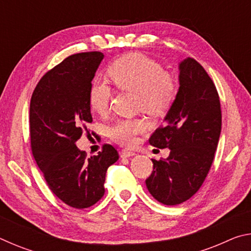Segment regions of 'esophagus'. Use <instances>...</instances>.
<instances>
[{
    "mask_svg": "<svg viewBox=\"0 0 251 251\" xmlns=\"http://www.w3.org/2000/svg\"><path fill=\"white\" fill-rule=\"evenodd\" d=\"M136 155L135 151H127V150H124L121 151V157L122 158H128V157H131Z\"/></svg>",
    "mask_w": 251,
    "mask_h": 251,
    "instance_id": "obj_1",
    "label": "esophagus"
}]
</instances>
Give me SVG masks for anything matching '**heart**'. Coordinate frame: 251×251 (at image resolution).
Listing matches in <instances>:
<instances>
[{
  "instance_id": "heart-1",
  "label": "heart",
  "mask_w": 251,
  "mask_h": 251,
  "mask_svg": "<svg viewBox=\"0 0 251 251\" xmlns=\"http://www.w3.org/2000/svg\"><path fill=\"white\" fill-rule=\"evenodd\" d=\"M107 74L118 90L135 92L136 107L151 115L166 113L175 100L177 85L174 76L142 53H129L117 58L109 65ZM112 96V88L107 84L94 80L88 91V103L93 112L99 115L107 114ZM146 127L143 118H122L108 127L107 133L114 142L131 146Z\"/></svg>"
}]
</instances>
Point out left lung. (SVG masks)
I'll use <instances>...</instances> for the list:
<instances>
[{"label": "left lung", "instance_id": "8db88e82", "mask_svg": "<svg viewBox=\"0 0 251 251\" xmlns=\"http://www.w3.org/2000/svg\"><path fill=\"white\" fill-rule=\"evenodd\" d=\"M222 130L218 92L196 59L179 64V88L165 124L157 128L150 144L169 148L166 159H151L148 192L167 206L179 205L201 188L211 167Z\"/></svg>", "mask_w": 251, "mask_h": 251}]
</instances>
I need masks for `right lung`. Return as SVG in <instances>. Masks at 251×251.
Instances as JSON below:
<instances>
[{
  "mask_svg": "<svg viewBox=\"0 0 251 251\" xmlns=\"http://www.w3.org/2000/svg\"><path fill=\"white\" fill-rule=\"evenodd\" d=\"M103 58L100 52L66 57L40 79L29 104L31 148L37 166L55 196L77 209L104 196L106 172L118 159L109 144L90 158L75 144L83 133L90 134L88 91Z\"/></svg>",
  "mask_w": 251,
  "mask_h": 251,
  "instance_id": "right-lung-1",
  "label": "right lung"
}]
</instances>
